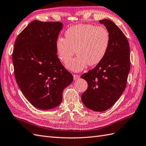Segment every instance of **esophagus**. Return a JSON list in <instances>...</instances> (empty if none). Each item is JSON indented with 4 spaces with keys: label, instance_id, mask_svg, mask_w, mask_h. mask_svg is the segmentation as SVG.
<instances>
[{
    "label": "esophagus",
    "instance_id": "1",
    "mask_svg": "<svg viewBox=\"0 0 146 146\" xmlns=\"http://www.w3.org/2000/svg\"><path fill=\"white\" fill-rule=\"evenodd\" d=\"M73 77H74V80H77L80 78V76H79V75H77V74H74Z\"/></svg>",
    "mask_w": 146,
    "mask_h": 146
}]
</instances>
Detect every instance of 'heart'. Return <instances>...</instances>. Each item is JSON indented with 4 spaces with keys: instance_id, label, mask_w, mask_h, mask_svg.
I'll use <instances>...</instances> for the list:
<instances>
[{
    "instance_id": "1",
    "label": "heart",
    "mask_w": 146,
    "mask_h": 146,
    "mask_svg": "<svg viewBox=\"0 0 146 146\" xmlns=\"http://www.w3.org/2000/svg\"><path fill=\"white\" fill-rule=\"evenodd\" d=\"M66 38L59 37L56 42L58 56L66 62V67L74 72H80L86 66H94L103 60L109 49L111 37L102 26L80 24L69 27L65 32Z\"/></svg>"
}]
</instances>
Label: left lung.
Returning a JSON list of instances; mask_svg holds the SVG:
<instances>
[{
	"mask_svg": "<svg viewBox=\"0 0 146 146\" xmlns=\"http://www.w3.org/2000/svg\"><path fill=\"white\" fill-rule=\"evenodd\" d=\"M99 22L109 31L111 42L103 60L81 76L88 83V88L81 98L86 108L102 112L111 108L124 92L130 69V56L128 41L119 27L109 19Z\"/></svg>",
	"mask_w": 146,
	"mask_h": 146,
	"instance_id": "obj_1",
	"label": "left lung"
}]
</instances>
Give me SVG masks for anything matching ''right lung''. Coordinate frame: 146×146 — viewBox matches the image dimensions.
<instances>
[{
	"label": "right lung",
	"mask_w": 146,
	"mask_h": 146,
	"mask_svg": "<svg viewBox=\"0 0 146 146\" xmlns=\"http://www.w3.org/2000/svg\"><path fill=\"white\" fill-rule=\"evenodd\" d=\"M63 25L34 20L16 39L12 61L16 81L35 108H56L62 92L73 81L58 58L56 42Z\"/></svg>",
	"instance_id": "1"
}]
</instances>
